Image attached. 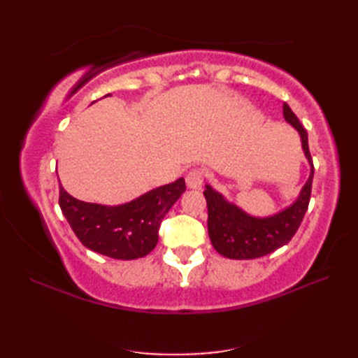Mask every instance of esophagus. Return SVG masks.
Here are the masks:
<instances>
[{
	"label": "esophagus",
	"mask_w": 358,
	"mask_h": 358,
	"mask_svg": "<svg viewBox=\"0 0 358 358\" xmlns=\"http://www.w3.org/2000/svg\"><path fill=\"white\" fill-rule=\"evenodd\" d=\"M186 185L189 189H200L203 185V171L192 169L186 175Z\"/></svg>",
	"instance_id": "obj_1"
}]
</instances>
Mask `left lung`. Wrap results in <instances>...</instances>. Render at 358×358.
I'll list each match as a JSON object with an SVG mask.
<instances>
[{"mask_svg": "<svg viewBox=\"0 0 358 358\" xmlns=\"http://www.w3.org/2000/svg\"><path fill=\"white\" fill-rule=\"evenodd\" d=\"M283 117L300 135L303 152H305L310 166L309 178L291 206L269 217H254L246 214L237 204L229 203L222 194L206 185V191L203 194L208 203L209 238L217 252L226 258L252 260V258L273 252L291 241L306 214L314 178V164L308 146V132L286 103L283 104Z\"/></svg>", "mask_w": 358, "mask_h": 358, "instance_id": "obj_1", "label": "left lung"}]
</instances>
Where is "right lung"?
I'll use <instances>...</instances> for the list:
<instances>
[{"mask_svg":"<svg viewBox=\"0 0 358 358\" xmlns=\"http://www.w3.org/2000/svg\"><path fill=\"white\" fill-rule=\"evenodd\" d=\"M185 191V178H178L129 203L104 206L73 199L59 185V208L87 249L117 260H135L157 246L162 220Z\"/></svg>","mask_w":358,"mask_h":358,"instance_id":"add662e5","label":"right lung"}]
</instances>
